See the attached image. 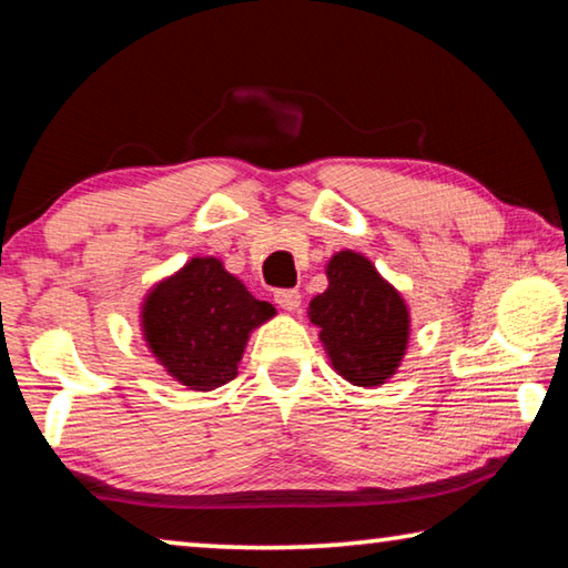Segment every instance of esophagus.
<instances>
[{"label": "esophagus", "instance_id": "1", "mask_svg": "<svg viewBox=\"0 0 568 568\" xmlns=\"http://www.w3.org/2000/svg\"><path fill=\"white\" fill-rule=\"evenodd\" d=\"M275 303L281 305L283 311L293 313V311H297V307H301V293L291 291V287H287V291H275Z\"/></svg>", "mask_w": 568, "mask_h": 568}]
</instances>
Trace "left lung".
Segmentation results:
<instances>
[{"label":"left lung","instance_id":"obj_1","mask_svg":"<svg viewBox=\"0 0 568 568\" xmlns=\"http://www.w3.org/2000/svg\"><path fill=\"white\" fill-rule=\"evenodd\" d=\"M328 287L307 305V318L333 371L358 388H376L396 376L410 338L406 297L363 253L341 250L328 265Z\"/></svg>","mask_w":568,"mask_h":568}]
</instances>
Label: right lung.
Here are the masks:
<instances>
[{
    "label": "right lung",
    "mask_w": 568,
    "mask_h": 568,
    "mask_svg": "<svg viewBox=\"0 0 568 568\" xmlns=\"http://www.w3.org/2000/svg\"><path fill=\"white\" fill-rule=\"evenodd\" d=\"M273 315L275 307L257 301L223 261L197 255L150 287L140 331L172 381L205 393L237 376L250 333Z\"/></svg>",
    "instance_id": "obj_1"
}]
</instances>
